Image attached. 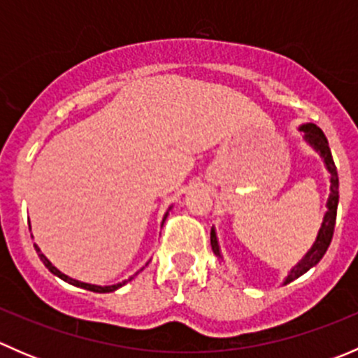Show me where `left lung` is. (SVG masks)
Here are the masks:
<instances>
[{
	"label": "left lung",
	"instance_id": "8db88e82",
	"mask_svg": "<svg viewBox=\"0 0 358 358\" xmlns=\"http://www.w3.org/2000/svg\"><path fill=\"white\" fill-rule=\"evenodd\" d=\"M299 131L305 133V142L312 147L315 152H319V156L322 157L324 164H326V169L329 171V197H327L326 202V213H324L322 223H320L319 234H317L315 243L312 244V248L306 251V255L296 263L291 268V272L287 273V277L284 279V286L286 284L292 282L294 279L301 277L303 273L308 272L310 268L317 265V263L322 259V256L326 255L327 248H329L331 241H333V232L336 225V211H338V202H339V180H338V171H336V166L333 161V154H331L329 143H327L326 135L322 133V129L319 126H315L313 122H306V124L299 126ZM211 249L220 259H223L222 251H220L218 237H216L215 227L211 229Z\"/></svg>",
	"mask_w": 358,
	"mask_h": 358
}]
</instances>
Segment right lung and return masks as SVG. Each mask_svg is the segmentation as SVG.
I'll return each mask as SVG.
<instances>
[{"label": "right lung", "instance_id": "1", "mask_svg": "<svg viewBox=\"0 0 358 358\" xmlns=\"http://www.w3.org/2000/svg\"><path fill=\"white\" fill-rule=\"evenodd\" d=\"M173 206H169V209H171ZM169 209L168 211H166V215H164V218H162V223H164V220H166V216H168V213H169ZM34 248H36V252H38V256H39V259H41L43 263H45V266L46 268L50 270V272L53 273V275H57L59 277V279H62V280H66V282H69V284H72V286H78V287H83V289H88V291H93V292H112V291H115V289H119V287H122L124 286L126 282H128V280H131L133 277L136 275V272L135 275L133 277H129L128 280H122V282H119V284H112V286H96V284H88V282H81V280H76V279H72V277H69V275H66V273H62L60 272L59 268H57V266H53L52 265V262H50L48 258H46L45 255H43L41 252V249H39L38 246H36L34 244Z\"/></svg>", "mask_w": 358, "mask_h": 358}]
</instances>
